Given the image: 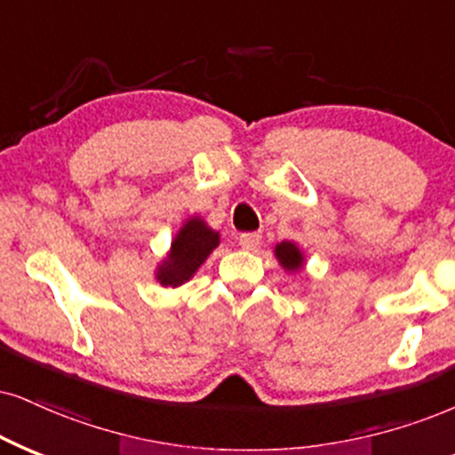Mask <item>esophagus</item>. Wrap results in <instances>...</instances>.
Masks as SVG:
<instances>
[{
    "label": "esophagus",
    "mask_w": 455,
    "mask_h": 455,
    "mask_svg": "<svg viewBox=\"0 0 455 455\" xmlns=\"http://www.w3.org/2000/svg\"><path fill=\"white\" fill-rule=\"evenodd\" d=\"M238 243H240V246H243L244 251H253V249H257V246H259V243H261V234H257V232L240 234Z\"/></svg>",
    "instance_id": "obj_1"
}]
</instances>
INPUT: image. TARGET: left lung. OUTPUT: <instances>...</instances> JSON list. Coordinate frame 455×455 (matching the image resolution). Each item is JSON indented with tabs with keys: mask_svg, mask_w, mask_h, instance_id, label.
Segmentation results:
<instances>
[{
	"mask_svg": "<svg viewBox=\"0 0 455 455\" xmlns=\"http://www.w3.org/2000/svg\"><path fill=\"white\" fill-rule=\"evenodd\" d=\"M274 257H276L280 267L287 274H297L306 263L304 251H301L299 244L293 243V240H283V243L274 246Z\"/></svg>",
	"mask_w": 455,
	"mask_h": 455,
	"instance_id": "8db88e82",
	"label": "left lung"
}]
</instances>
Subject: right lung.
<instances>
[{"mask_svg": "<svg viewBox=\"0 0 455 455\" xmlns=\"http://www.w3.org/2000/svg\"><path fill=\"white\" fill-rule=\"evenodd\" d=\"M219 243H221L219 232L212 229L204 219L200 215L188 217L177 229L171 249L156 266V283H160L166 289L181 287L194 278V274L200 270L202 263L209 259V255L217 249Z\"/></svg>", "mask_w": 455, "mask_h": 455, "instance_id": "obj_1", "label": "right lung"}]
</instances>
